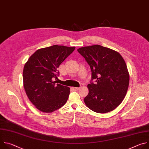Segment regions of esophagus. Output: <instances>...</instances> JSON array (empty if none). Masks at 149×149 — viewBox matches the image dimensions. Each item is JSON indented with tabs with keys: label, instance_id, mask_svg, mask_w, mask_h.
<instances>
[{
	"label": "esophagus",
	"instance_id": "esophagus-1",
	"mask_svg": "<svg viewBox=\"0 0 149 149\" xmlns=\"http://www.w3.org/2000/svg\"><path fill=\"white\" fill-rule=\"evenodd\" d=\"M72 89L74 91H78L79 89V88H78V87H72Z\"/></svg>",
	"mask_w": 149,
	"mask_h": 149
}]
</instances>
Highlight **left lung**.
I'll return each mask as SVG.
<instances>
[{
    "label": "left lung",
    "instance_id": "obj_1",
    "mask_svg": "<svg viewBox=\"0 0 149 149\" xmlns=\"http://www.w3.org/2000/svg\"><path fill=\"white\" fill-rule=\"evenodd\" d=\"M77 51L91 70L85 104L98 113L114 110L124 100L129 85V73L124 59L118 52L99 45L82 47ZM93 79L95 84L91 82Z\"/></svg>",
    "mask_w": 149,
    "mask_h": 149
}]
</instances>
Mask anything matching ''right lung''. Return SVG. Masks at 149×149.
<instances>
[{"instance_id":"1","label":"right lung","mask_w":149,"mask_h":149,"mask_svg":"<svg viewBox=\"0 0 149 149\" xmlns=\"http://www.w3.org/2000/svg\"><path fill=\"white\" fill-rule=\"evenodd\" d=\"M75 49L58 45L41 48L26 62L24 87L29 100L39 111L52 113L66 103L70 88L56 84L58 68Z\"/></svg>"}]
</instances>
